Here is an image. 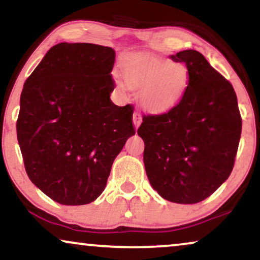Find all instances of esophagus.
<instances>
[{"label":"esophagus","mask_w":260,"mask_h":260,"mask_svg":"<svg viewBox=\"0 0 260 260\" xmlns=\"http://www.w3.org/2000/svg\"><path fill=\"white\" fill-rule=\"evenodd\" d=\"M133 119H134V125H135V126L138 127V126L141 125V123H142V116H141L140 112L135 111V112H134V116H133Z\"/></svg>","instance_id":"esophagus-1"}]
</instances>
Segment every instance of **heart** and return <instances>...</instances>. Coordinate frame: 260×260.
<instances>
[{"label":"heart","mask_w":260,"mask_h":260,"mask_svg":"<svg viewBox=\"0 0 260 260\" xmlns=\"http://www.w3.org/2000/svg\"><path fill=\"white\" fill-rule=\"evenodd\" d=\"M123 79L133 90L144 110L165 113L175 108L186 94L190 74L183 62L170 61L148 54H133L122 62ZM118 84L122 81L118 79Z\"/></svg>","instance_id":"1"}]
</instances>
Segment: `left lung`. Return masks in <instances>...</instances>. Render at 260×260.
Here are the masks:
<instances>
[{
	"label": "left lung",
	"instance_id": "1",
	"mask_svg": "<svg viewBox=\"0 0 260 260\" xmlns=\"http://www.w3.org/2000/svg\"><path fill=\"white\" fill-rule=\"evenodd\" d=\"M189 70V86L175 108L143 116L137 134L151 187L166 200L198 204L232 172L241 116L232 84L204 55L187 49L172 55Z\"/></svg>",
	"mask_w": 260,
	"mask_h": 260
}]
</instances>
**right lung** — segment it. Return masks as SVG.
I'll return each mask as SVG.
<instances>
[{
	"label": "right lung",
	"instance_id": "right-lung-1",
	"mask_svg": "<svg viewBox=\"0 0 260 260\" xmlns=\"http://www.w3.org/2000/svg\"><path fill=\"white\" fill-rule=\"evenodd\" d=\"M115 55L105 46L61 42L23 85L16 133L24 169L61 205L94 201L116 156L136 133L133 105L110 99Z\"/></svg>",
	"mask_w": 260,
	"mask_h": 260
}]
</instances>
